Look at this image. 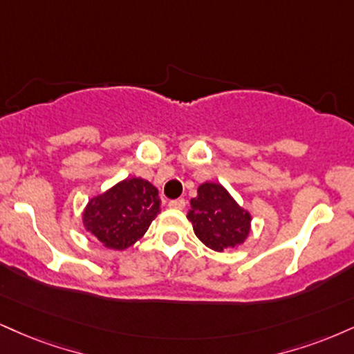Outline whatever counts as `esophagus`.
I'll use <instances>...</instances> for the list:
<instances>
[{
    "label": "esophagus",
    "mask_w": 354,
    "mask_h": 354,
    "mask_svg": "<svg viewBox=\"0 0 354 354\" xmlns=\"http://www.w3.org/2000/svg\"><path fill=\"white\" fill-rule=\"evenodd\" d=\"M185 206H186V201L183 198L173 199V201L168 203V207H171V209H185Z\"/></svg>",
    "instance_id": "obj_1"
}]
</instances>
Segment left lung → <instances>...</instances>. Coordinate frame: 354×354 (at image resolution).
<instances>
[{"instance_id": "8db88e82", "label": "left lung", "mask_w": 354, "mask_h": 354, "mask_svg": "<svg viewBox=\"0 0 354 354\" xmlns=\"http://www.w3.org/2000/svg\"><path fill=\"white\" fill-rule=\"evenodd\" d=\"M186 214L199 241L216 252L244 244L250 234L252 216L219 183L199 185Z\"/></svg>"}]
</instances>
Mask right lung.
<instances>
[{
	"instance_id": "add662e5",
	"label": "right lung",
	"mask_w": 354,
	"mask_h": 354,
	"mask_svg": "<svg viewBox=\"0 0 354 354\" xmlns=\"http://www.w3.org/2000/svg\"><path fill=\"white\" fill-rule=\"evenodd\" d=\"M158 189L143 178H127L92 196L82 223L88 236L107 249L125 250L145 236L160 214Z\"/></svg>"
}]
</instances>
